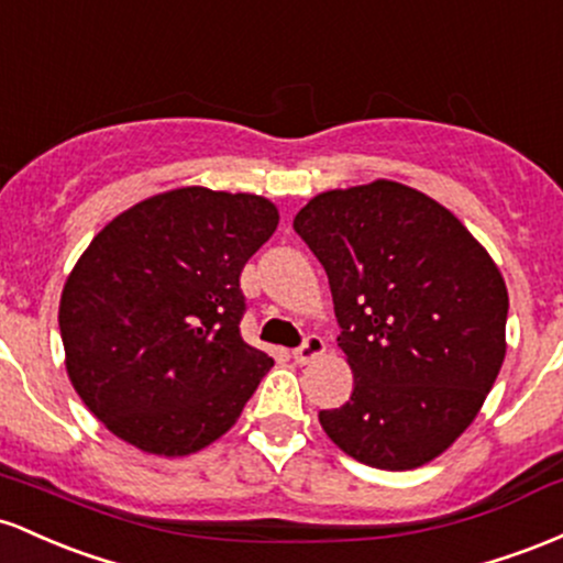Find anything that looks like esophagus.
<instances>
[{"label":"esophagus","mask_w":563,"mask_h":563,"mask_svg":"<svg viewBox=\"0 0 563 563\" xmlns=\"http://www.w3.org/2000/svg\"><path fill=\"white\" fill-rule=\"evenodd\" d=\"M324 351H327L324 340L316 338V334H311V338H308L306 343H302L300 349L295 351V362H298V364H311V362H316V358L324 356Z\"/></svg>","instance_id":"esophagus-1"}]
</instances>
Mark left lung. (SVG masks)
Segmentation results:
<instances>
[{
    "mask_svg": "<svg viewBox=\"0 0 563 563\" xmlns=\"http://www.w3.org/2000/svg\"><path fill=\"white\" fill-rule=\"evenodd\" d=\"M295 231L330 276L353 394L319 412L358 463L412 471L482 412L505 362L508 289L444 205L396 180L321 191Z\"/></svg>",
    "mask_w": 563,
    "mask_h": 563,
    "instance_id": "obj_1",
    "label": "left lung"
}]
</instances>
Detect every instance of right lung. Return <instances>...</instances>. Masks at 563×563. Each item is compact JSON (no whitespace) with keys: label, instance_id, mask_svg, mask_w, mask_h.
Returning a JSON list of instances; mask_svg holds the SVG:
<instances>
[{"label":"right lung","instance_id":"1","mask_svg":"<svg viewBox=\"0 0 563 563\" xmlns=\"http://www.w3.org/2000/svg\"><path fill=\"white\" fill-rule=\"evenodd\" d=\"M279 225L257 194L183 186L111 220L60 292L66 372L113 435L186 457L229 433L274 358L244 343V263Z\"/></svg>","mask_w":563,"mask_h":563}]
</instances>
